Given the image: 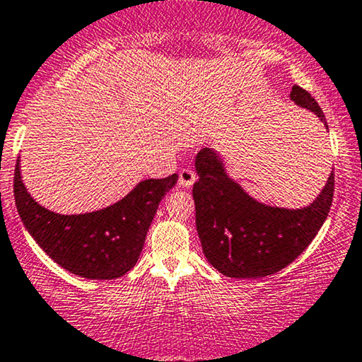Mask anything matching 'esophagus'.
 <instances>
[{
  "label": "esophagus",
  "mask_w": 362,
  "mask_h": 362,
  "mask_svg": "<svg viewBox=\"0 0 362 362\" xmlns=\"http://www.w3.org/2000/svg\"><path fill=\"white\" fill-rule=\"evenodd\" d=\"M195 178L197 175L194 170H190V168H184V170H180V173H178V184L182 187H192L194 185Z\"/></svg>",
  "instance_id": "1"
}]
</instances>
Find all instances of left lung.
Returning <instances> with one entry per match:
<instances>
[{"instance_id": "8db88e82", "label": "left lung", "mask_w": 362, "mask_h": 362, "mask_svg": "<svg viewBox=\"0 0 362 362\" xmlns=\"http://www.w3.org/2000/svg\"><path fill=\"white\" fill-rule=\"evenodd\" d=\"M291 100L314 112L327 127L309 91L294 85ZM195 170L199 180L192 195L200 244L209 262L227 277L259 279L287 267L313 242L332 204L334 173L313 204L292 210L252 199L227 175L222 158L212 148L197 153Z\"/></svg>"}]
</instances>
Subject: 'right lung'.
I'll use <instances>...</instances> for the list:
<instances>
[{
    "label": "right lung",
    "mask_w": 362,
    "mask_h": 362,
    "mask_svg": "<svg viewBox=\"0 0 362 362\" xmlns=\"http://www.w3.org/2000/svg\"><path fill=\"white\" fill-rule=\"evenodd\" d=\"M177 173L148 178L117 204L90 214L62 215L41 207L15 168V202L26 230L41 249L68 272L110 281L136 264L160 200L177 184Z\"/></svg>",
    "instance_id": "right-lung-1"
}]
</instances>
